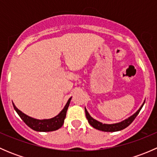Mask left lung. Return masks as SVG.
I'll return each mask as SVG.
<instances>
[{"instance_id": "obj_1", "label": "left lung", "mask_w": 157, "mask_h": 157, "mask_svg": "<svg viewBox=\"0 0 157 157\" xmlns=\"http://www.w3.org/2000/svg\"><path fill=\"white\" fill-rule=\"evenodd\" d=\"M145 102H144V103L142 104V105L140 106V108L135 112L133 115H131V117L127 118V119L124 120V121H121V122L116 123V124H102V122H99V121H96V119L92 118L90 116V115L89 114V112H87L86 108H85V113H86V117L88 120V122L90 123V124L91 126H93V128H96V129L99 130V131H106V132H115V131H121V130L124 129L125 128H127L128 126H129L131 123L133 122L134 119H135L136 117L137 116V115L140 112V109H142L143 107L144 104Z\"/></svg>"}]
</instances>
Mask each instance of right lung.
Masks as SVG:
<instances>
[{
  "mask_svg": "<svg viewBox=\"0 0 157 157\" xmlns=\"http://www.w3.org/2000/svg\"><path fill=\"white\" fill-rule=\"evenodd\" d=\"M71 98L72 97H71L68 99L67 104L65 105L64 108L62 109V111L58 115H56L54 118H50V119L39 120L31 118V117L26 115V114L23 113L20 110H19L13 103V108L15 109L16 112L20 115L21 119L26 123V125L29 126L30 128H32L34 131L46 132V131H56V130L59 129L63 125Z\"/></svg>",
  "mask_w": 157,
  "mask_h": 157,
  "instance_id": "obj_1",
  "label": "right lung"
}]
</instances>
